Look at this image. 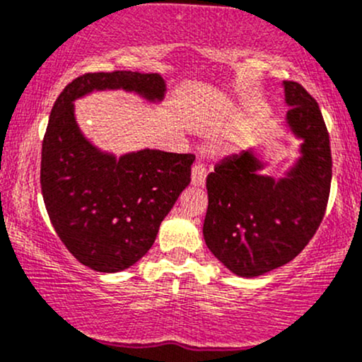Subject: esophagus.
<instances>
[{"label": "esophagus", "mask_w": 362, "mask_h": 362, "mask_svg": "<svg viewBox=\"0 0 362 362\" xmlns=\"http://www.w3.org/2000/svg\"><path fill=\"white\" fill-rule=\"evenodd\" d=\"M206 177V168L202 162H197L192 169V185L193 186H203Z\"/></svg>", "instance_id": "34e87169"}]
</instances>
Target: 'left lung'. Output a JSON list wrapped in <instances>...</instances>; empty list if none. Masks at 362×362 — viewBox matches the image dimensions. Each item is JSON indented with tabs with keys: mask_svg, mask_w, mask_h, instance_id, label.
<instances>
[{
	"mask_svg": "<svg viewBox=\"0 0 362 362\" xmlns=\"http://www.w3.org/2000/svg\"><path fill=\"white\" fill-rule=\"evenodd\" d=\"M287 124L301 157L286 177L263 176L253 150L226 157L206 177L203 238L239 277H258L294 259L315 235L330 197V136L318 104L298 82H284Z\"/></svg>",
	"mask_w": 362,
	"mask_h": 362,
	"instance_id": "8db88e82",
	"label": "left lung"
}]
</instances>
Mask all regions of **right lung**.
I'll use <instances>...</instances> for the list:
<instances>
[{"label": "right lung", "instance_id": "add662e5", "mask_svg": "<svg viewBox=\"0 0 362 362\" xmlns=\"http://www.w3.org/2000/svg\"><path fill=\"white\" fill-rule=\"evenodd\" d=\"M164 99L159 73H85L64 87L42 140L40 189L56 234L88 269H129L152 247L160 222L192 181L193 153L140 150L116 159L80 132L73 100L93 90Z\"/></svg>", "mask_w": 362, "mask_h": 362}]
</instances>
